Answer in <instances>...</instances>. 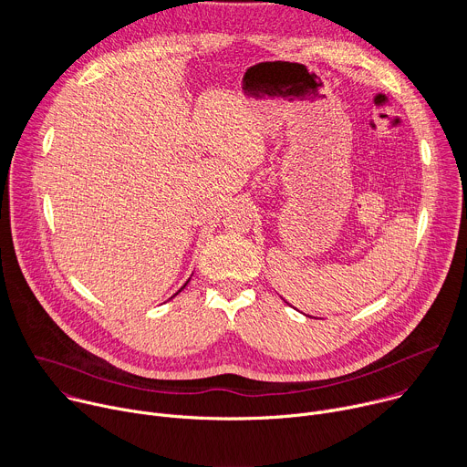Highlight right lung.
<instances>
[{
    "mask_svg": "<svg viewBox=\"0 0 467 467\" xmlns=\"http://www.w3.org/2000/svg\"><path fill=\"white\" fill-rule=\"evenodd\" d=\"M184 286H186V285H184ZM184 286H182V288H184ZM182 288H181V290H182ZM181 290H179V292H181ZM179 292H177V294H179Z\"/></svg>",
    "mask_w": 467,
    "mask_h": 467,
    "instance_id": "add662e5",
    "label": "right lung"
}]
</instances>
